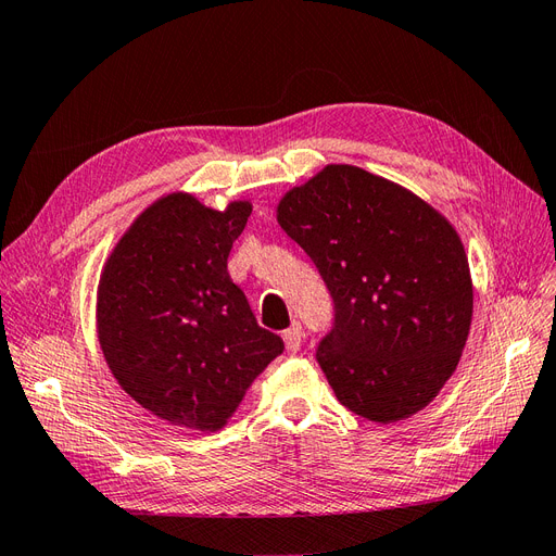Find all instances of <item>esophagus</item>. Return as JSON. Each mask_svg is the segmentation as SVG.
I'll return each mask as SVG.
<instances>
[{
    "mask_svg": "<svg viewBox=\"0 0 556 556\" xmlns=\"http://www.w3.org/2000/svg\"><path fill=\"white\" fill-rule=\"evenodd\" d=\"M282 341L288 352H296L301 348V341H304V329H301L299 323H294L290 329L282 331Z\"/></svg>",
    "mask_w": 556,
    "mask_h": 556,
    "instance_id": "obj_1",
    "label": "esophagus"
}]
</instances>
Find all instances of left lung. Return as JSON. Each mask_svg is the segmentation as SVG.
Returning a JSON list of instances; mask_svg holds the SVG:
<instances>
[{
	"label": "left lung",
	"instance_id": "left-lung-1",
	"mask_svg": "<svg viewBox=\"0 0 556 556\" xmlns=\"http://www.w3.org/2000/svg\"><path fill=\"white\" fill-rule=\"evenodd\" d=\"M276 220L333 296L317 362L345 408L376 425L439 396L473 319V280L447 217L403 185L327 164L288 190Z\"/></svg>",
	"mask_w": 556,
	"mask_h": 556
}]
</instances>
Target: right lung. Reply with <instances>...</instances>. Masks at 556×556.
I'll return each mask as SVG.
<instances>
[{"label": "right lung", "mask_w": 556, "mask_h": 556, "mask_svg": "<svg viewBox=\"0 0 556 556\" xmlns=\"http://www.w3.org/2000/svg\"><path fill=\"white\" fill-rule=\"evenodd\" d=\"M252 204L169 192L117 239L97 285V339L117 384L169 425L217 431L280 352L227 271Z\"/></svg>", "instance_id": "right-lung-1"}]
</instances>
